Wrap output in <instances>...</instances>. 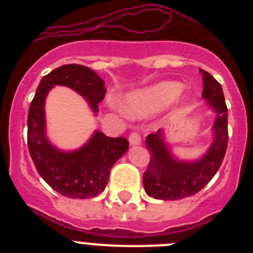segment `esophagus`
Wrapping results in <instances>:
<instances>
[{"label":"esophagus","mask_w":253,"mask_h":253,"mask_svg":"<svg viewBox=\"0 0 253 253\" xmlns=\"http://www.w3.org/2000/svg\"><path fill=\"white\" fill-rule=\"evenodd\" d=\"M142 139H140V135L137 133V131H133L129 135V143H130V146H139Z\"/></svg>","instance_id":"esophagus-1"}]
</instances>
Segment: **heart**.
<instances>
[{
	"label": "heart",
	"mask_w": 253,
	"mask_h": 253,
	"mask_svg": "<svg viewBox=\"0 0 253 253\" xmlns=\"http://www.w3.org/2000/svg\"><path fill=\"white\" fill-rule=\"evenodd\" d=\"M184 86L176 81H163L143 90L134 91L126 96L124 111L131 118H140L160 110L175 101Z\"/></svg>",
	"instance_id": "heart-1"
}]
</instances>
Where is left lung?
<instances>
[{"instance_id": "obj_1", "label": "left lung", "mask_w": 253, "mask_h": 253, "mask_svg": "<svg viewBox=\"0 0 253 253\" xmlns=\"http://www.w3.org/2000/svg\"><path fill=\"white\" fill-rule=\"evenodd\" d=\"M203 99L215 113L211 133L213 142L204 156L195 161L178 160L167 144L163 130L149 134L146 147L151 152L148 169L143 175V186L148 196L160 200H180L195 195L209 182L224 158L228 144V113L222 86L204 69Z\"/></svg>"}]
</instances>
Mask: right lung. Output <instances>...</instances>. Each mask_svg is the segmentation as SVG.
Masks as SVG:
<instances>
[{
  "instance_id": "1",
  "label": "right lung",
  "mask_w": 253,
  "mask_h": 253,
  "mask_svg": "<svg viewBox=\"0 0 253 253\" xmlns=\"http://www.w3.org/2000/svg\"><path fill=\"white\" fill-rule=\"evenodd\" d=\"M54 86H67L88 102L92 113L104 100L105 82L88 67L64 64L40 81L28 115V147L39 175L46 184L72 199L95 198L102 193L114 163L129 148L125 138H110L95 130L81 148L62 151L46 137L45 99Z\"/></svg>"
}]
</instances>
